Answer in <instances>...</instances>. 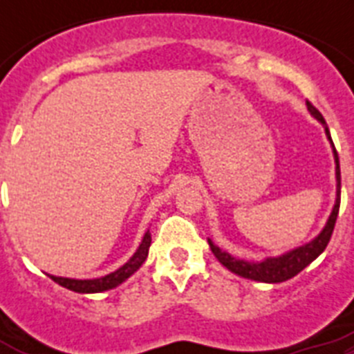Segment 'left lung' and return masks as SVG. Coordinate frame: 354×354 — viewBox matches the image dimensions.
I'll use <instances>...</instances> for the list:
<instances>
[{"mask_svg":"<svg viewBox=\"0 0 354 354\" xmlns=\"http://www.w3.org/2000/svg\"><path fill=\"white\" fill-rule=\"evenodd\" d=\"M308 112L313 113L314 118L318 119L319 122L325 124V132H327V138L330 139L329 128H327V122H325L324 115L318 112V108L314 106L313 102L307 101ZM333 143V139H330ZM335 149V145H333ZM335 160H336V180H338V191H336V204L335 209L330 213L329 221L325 224L324 232L319 233L313 242H308L305 246H299L292 252L281 255V257H270L264 259L263 263H248V261H241V259L232 257L230 253L222 252L221 248H216L213 242L207 239L211 246V252L215 253V257L221 261L227 270H232L233 274L241 275V277H246V279L261 281V283H283L286 279H292L294 275H297L303 268H307L308 264L313 263L314 259L324 253V250L327 248L330 241V235L335 232L336 218H338V211H340V161H338V152L335 149Z\"/></svg>","mask_w":354,"mask_h":354,"instance_id":"1","label":"left lung"}]
</instances>
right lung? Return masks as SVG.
Masks as SVG:
<instances>
[{
    "label": "right lung",
    "instance_id": "1",
    "mask_svg": "<svg viewBox=\"0 0 354 354\" xmlns=\"http://www.w3.org/2000/svg\"><path fill=\"white\" fill-rule=\"evenodd\" d=\"M150 233L147 232L143 236V241L139 244L138 252L133 253V257L128 261L127 264H122L121 268L112 272V274L104 275V277H99V279H68V277H55V275H49L55 283H58L64 288L73 292H80V294H95V292H104L110 290V288H115L118 285H121L122 281H127L133 272H138L139 266L145 263V259L149 255L150 248Z\"/></svg>",
    "mask_w": 354,
    "mask_h": 354
}]
</instances>
